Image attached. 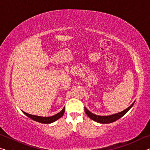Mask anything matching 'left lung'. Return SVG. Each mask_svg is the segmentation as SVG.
<instances>
[{
    "label": "left lung",
    "instance_id": "obj_1",
    "mask_svg": "<svg viewBox=\"0 0 150 150\" xmlns=\"http://www.w3.org/2000/svg\"><path fill=\"white\" fill-rule=\"evenodd\" d=\"M134 103H135V101H134V102L132 104V105L129 106V107L126 108L125 110H124L123 111L120 112H118L116 114H114V115H108V116L96 115H95V114H93L91 112H90L86 107H85V111L88 117H89L91 119H92L93 120L96 122H98L100 124H109V123L113 122L117 120L119 118L122 117V116L125 115L127 112H128L132 107Z\"/></svg>",
    "mask_w": 150,
    "mask_h": 150
}]
</instances>
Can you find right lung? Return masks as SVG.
Returning <instances> with one entry per match:
<instances>
[{"instance_id": "right-lung-1", "label": "right lung", "mask_w": 150, "mask_h": 150, "mask_svg": "<svg viewBox=\"0 0 150 150\" xmlns=\"http://www.w3.org/2000/svg\"><path fill=\"white\" fill-rule=\"evenodd\" d=\"M65 108L64 107L62 110L59 112H58L57 114L55 115L54 116H49V117H43V116L32 115H30V114L25 112H24V111H22V112H23V113L25 115H26L28 117H29L30 118L32 119L33 120L38 122L43 123V124H51L52 122H54L55 121H56L61 117H62V116L63 115V114H64V112H65Z\"/></svg>"}]
</instances>
